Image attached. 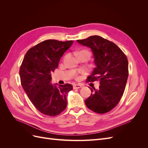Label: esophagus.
I'll list each match as a JSON object with an SVG mask.
<instances>
[{
	"label": "esophagus",
	"instance_id": "obj_1",
	"mask_svg": "<svg viewBox=\"0 0 148 148\" xmlns=\"http://www.w3.org/2000/svg\"><path fill=\"white\" fill-rule=\"evenodd\" d=\"M82 87V84H75L73 85V89H79Z\"/></svg>",
	"mask_w": 148,
	"mask_h": 148
}]
</instances>
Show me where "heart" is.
<instances>
[{
    "label": "heart",
    "instance_id": "heart-1",
    "mask_svg": "<svg viewBox=\"0 0 148 148\" xmlns=\"http://www.w3.org/2000/svg\"><path fill=\"white\" fill-rule=\"evenodd\" d=\"M85 51V52H88V51ZM81 52H82V51H81ZM77 78L78 79V78H79V77H78Z\"/></svg>",
    "mask_w": 148,
    "mask_h": 148
}]
</instances>
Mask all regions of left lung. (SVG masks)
Listing matches in <instances>:
<instances>
[{"instance_id": "1", "label": "left lung", "mask_w": 148, "mask_h": 148, "mask_svg": "<svg viewBox=\"0 0 148 148\" xmlns=\"http://www.w3.org/2000/svg\"><path fill=\"white\" fill-rule=\"evenodd\" d=\"M90 47L96 65L88 82H99L98 89L91 88V95L85 100L88 109L105 114L118 104L123 94L128 77L127 56L114 42L99 36H91L77 41Z\"/></svg>"}]
</instances>
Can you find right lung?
<instances>
[{
	"label": "right lung",
	"instance_id": "right-lung-1",
	"mask_svg": "<svg viewBox=\"0 0 148 148\" xmlns=\"http://www.w3.org/2000/svg\"><path fill=\"white\" fill-rule=\"evenodd\" d=\"M72 44L73 41L46 40L29 49L22 62L21 86L36 108L44 115L56 116L66 107V95L73 86L68 83L52 84L51 73Z\"/></svg>",
	"mask_w": 148,
	"mask_h": 148
}]
</instances>
